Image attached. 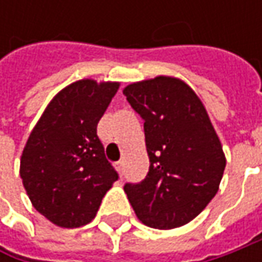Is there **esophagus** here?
I'll return each instance as SVG.
<instances>
[{
    "instance_id": "esophagus-1",
    "label": "esophagus",
    "mask_w": 262,
    "mask_h": 262,
    "mask_svg": "<svg viewBox=\"0 0 262 262\" xmlns=\"http://www.w3.org/2000/svg\"><path fill=\"white\" fill-rule=\"evenodd\" d=\"M116 167H118V170L121 172V173H124V160H119L118 163H116Z\"/></svg>"
}]
</instances>
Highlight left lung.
I'll return each instance as SVG.
<instances>
[{
    "mask_svg": "<svg viewBox=\"0 0 262 262\" xmlns=\"http://www.w3.org/2000/svg\"><path fill=\"white\" fill-rule=\"evenodd\" d=\"M144 121L150 166L124 191L141 223L173 229L196 217L216 195L226 159L206 109L181 80L156 77L124 89Z\"/></svg>",
    "mask_w": 262,
    "mask_h": 262,
    "instance_id": "obj_1",
    "label": "left lung"
}]
</instances>
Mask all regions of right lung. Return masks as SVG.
<instances>
[{"label":"right lung","instance_id":"right-lung-1","mask_svg":"<svg viewBox=\"0 0 262 262\" xmlns=\"http://www.w3.org/2000/svg\"><path fill=\"white\" fill-rule=\"evenodd\" d=\"M118 83L80 80L48 105L26 143L20 176L36 210L61 227L95 219L102 198L118 181L97 136V124Z\"/></svg>","mask_w":262,"mask_h":262}]
</instances>
